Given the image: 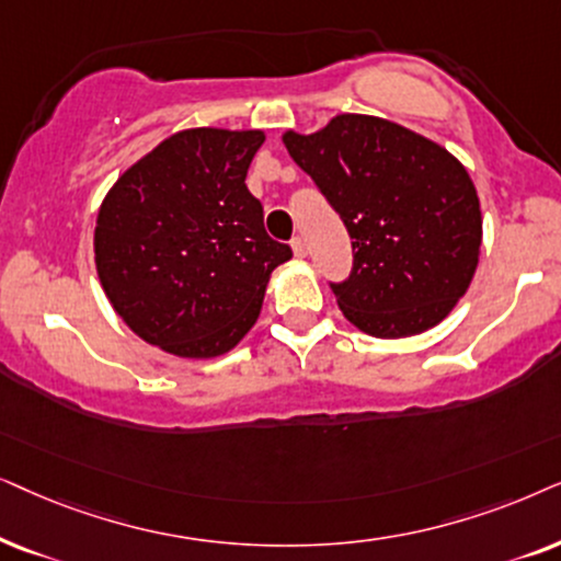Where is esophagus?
<instances>
[{"label": "esophagus", "mask_w": 561, "mask_h": 561, "mask_svg": "<svg viewBox=\"0 0 561 561\" xmlns=\"http://www.w3.org/2000/svg\"><path fill=\"white\" fill-rule=\"evenodd\" d=\"M293 251H295L297 259L308 256V243H305V238H300V236L295 238V241H293Z\"/></svg>", "instance_id": "esophagus-1"}]
</instances>
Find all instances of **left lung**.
Wrapping results in <instances>:
<instances>
[{"label": "left lung", "instance_id": "left-lung-1", "mask_svg": "<svg viewBox=\"0 0 561 561\" xmlns=\"http://www.w3.org/2000/svg\"><path fill=\"white\" fill-rule=\"evenodd\" d=\"M282 140L351 236L354 272L333 285L343 318L375 339L442 323L480 264L482 210L465 163L421 133L356 112Z\"/></svg>", "mask_w": 561, "mask_h": 561}]
</instances>
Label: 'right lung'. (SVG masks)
Segmentation results:
<instances>
[{"label":"right lung","mask_w":561,"mask_h":561,"mask_svg":"<svg viewBox=\"0 0 561 561\" xmlns=\"http://www.w3.org/2000/svg\"><path fill=\"white\" fill-rule=\"evenodd\" d=\"M264 130L186 128L104 194L94 264L112 310L138 339L182 358L236 348L293 249L264 230L245 186Z\"/></svg>","instance_id":"right-lung-1"}]
</instances>
